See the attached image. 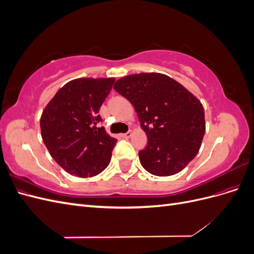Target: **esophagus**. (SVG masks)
<instances>
[{
  "label": "esophagus",
  "mask_w": 254,
  "mask_h": 254,
  "mask_svg": "<svg viewBox=\"0 0 254 254\" xmlns=\"http://www.w3.org/2000/svg\"><path fill=\"white\" fill-rule=\"evenodd\" d=\"M130 135H131V131H129L128 132H126V133H123L122 134V137H124V139H128V137H130Z\"/></svg>",
  "instance_id": "esophagus-1"
}]
</instances>
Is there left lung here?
Here are the masks:
<instances>
[{"mask_svg":"<svg viewBox=\"0 0 254 254\" xmlns=\"http://www.w3.org/2000/svg\"><path fill=\"white\" fill-rule=\"evenodd\" d=\"M113 89L132 104L148 137L147 146L139 151L142 166L160 177L181 172L196 157L205 132L199 99L160 73L125 76Z\"/></svg>","mask_w":254,"mask_h":254,"instance_id":"left-lung-1","label":"left lung"}]
</instances>
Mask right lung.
I'll return each mask as SVG.
<instances>
[{
    "mask_svg": "<svg viewBox=\"0 0 254 254\" xmlns=\"http://www.w3.org/2000/svg\"><path fill=\"white\" fill-rule=\"evenodd\" d=\"M114 78H77L59 89L45 107L41 136L52 158L80 178L101 174L109 165L117 139L99 127L98 115Z\"/></svg>",
    "mask_w": 254,
    "mask_h": 254,
    "instance_id": "1",
    "label": "right lung"
}]
</instances>
